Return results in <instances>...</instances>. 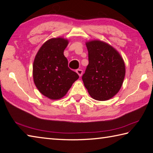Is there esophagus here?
<instances>
[{
	"mask_svg": "<svg viewBox=\"0 0 153 153\" xmlns=\"http://www.w3.org/2000/svg\"><path fill=\"white\" fill-rule=\"evenodd\" d=\"M76 72H77V74L79 75V77H81V76H82V74H83V71L82 70V69H77V70H76Z\"/></svg>",
	"mask_w": 153,
	"mask_h": 153,
	"instance_id": "34e87169",
	"label": "esophagus"
}]
</instances>
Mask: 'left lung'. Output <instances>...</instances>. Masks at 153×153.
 Returning a JSON list of instances; mask_svg holds the SVG:
<instances>
[{
    "instance_id": "8db88e82",
    "label": "left lung",
    "mask_w": 153,
    "mask_h": 153,
    "mask_svg": "<svg viewBox=\"0 0 153 153\" xmlns=\"http://www.w3.org/2000/svg\"><path fill=\"white\" fill-rule=\"evenodd\" d=\"M86 46L89 63L82 76L84 86L94 99H110L122 86L126 74L123 59L115 48L102 41H90Z\"/></svg>"
}]
</instances>
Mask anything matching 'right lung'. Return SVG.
<instances>
[{"instance_id":"right-lung-1","label":"right lung","mask_w":153,"mask_h":153,"mask_svg":"<svg viewBox=\"0 0 153 153\" xmlns=\"http://www.w3.org/2000/svg\"><path fill=\"white\" fill-rule=\"evenodd\" d=\"M68 40L51 38L41 46L33 65V77L40 93L50 99L57 100L67 94L73 83L79 78L68 67L63 55Z\"/></svg>"}]
</instances>
